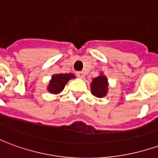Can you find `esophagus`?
I'll return each mask as SVG.
<instances>
[{
  "label": "esophagus",
  "mask_w": 158,
  "mask_h": 158,
  "mask_svg": "<svg viewBox=\"0 0 158 158\" xmlns=\"http://www.w3.org/2000/svg\"><path fill=\"white\" fill-rule=\"evenodd\" d=\"M76 75H77V77L80 78V79H83L85 77V73L79 71V72H76Z\"/></svg>",
  "instance_id": "esophagus-1"
}]
</instances>
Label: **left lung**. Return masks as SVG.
Returning <instances> with one entry per match:
<instances>
[{"label": "left lung", "mask_w": 158, "mask_h": 158, "mask_svg": "<svg viewBox=\"0 0 158 158\" xmlns=\"http://www.w3.org/2000/svg\"><path fill=\"white\" fill-rule=\"evenodd\" d=\"M91 93L96 97H103L107 91V79L105 76L101 75L93 79L90 85Z\"/></svg>", "instance_id": "1"}]
</instances>
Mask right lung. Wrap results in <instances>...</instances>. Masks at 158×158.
I'll return each mask as SVG.
<instances>
[{
	"label": "right lung",
	"instance_id": "1",
	"mask_svg": "<svg viewBox=\"0 0 158 158\" xmlns=\"http://www.w3.org/2000/svg\"><path fill=\"white\" fill-rule=\"evenodd\" d=\"M73 78H74V75L72 73H69V74L59 73V74L53 75L52 80L50 81V84H49V92L52 93V94L60 93L64 89L66 84L69 82V79H73Z\"/></svg>",
	"mask_w": 158,
	"mask_h": 158
}]
</instances>
